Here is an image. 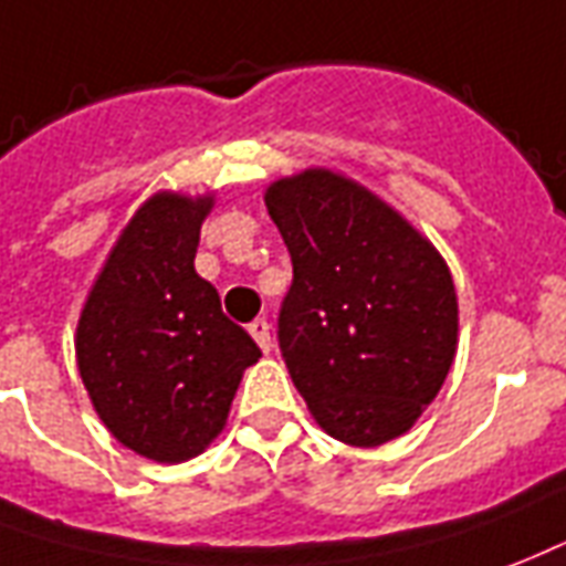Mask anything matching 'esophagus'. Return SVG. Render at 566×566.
<instances>
[{"label":"esophagus","instance_id":"esophagus-1","mask_svg":"<svg viewBox=\"0 0 566 566\" xmlns=\"http://www.w3.org/2000/svg\"><path fill=\"white\" fill-rule=\"evenodd\" d=\"M250 334H253L255 344L262 346V353H271V325H268V319L250 323Z\"/></svg>","mask_w":566,"mask_h":566}]
</instances>
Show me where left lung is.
Masks as SVG:
<instances>
[{
  "label": "left lung",
  "mask_w": 566,
  "mask_h": 566,
  "mask_svg": "<svg viewBox=\"0 0 566 566\" xmlns=\"http://www.w3.org/2000/svg\"><path fill=\"white\" fill-rule=\"evenodd\" d=\"M265 208L292 255L280 353L311 416L349 447L407 434L455 361L447 259L389 201L334 168L277 177Z\"/></svg>",
  "instance_id": "8db88e82"
}]
</instances>
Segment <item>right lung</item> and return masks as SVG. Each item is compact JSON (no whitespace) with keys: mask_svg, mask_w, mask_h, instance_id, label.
<instances>
[{"mask_svg":"<svg viewBox=\"0 0 566 566\" xmlns=\"http://www.w3.org/2000/svg\"><path fill=\"white\" fill-rule=\"evenodd\" d=\"M217 196L153 192L93 280L74 358L93 410L135 455L180 464L222 434L243 370L262 358L196 274Z\"/></svg>","mask_w":566,"mask_h":566,"instance_id":"1","label":"right lung"}]
</instances>
